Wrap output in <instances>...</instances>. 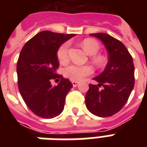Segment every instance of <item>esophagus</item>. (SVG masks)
<instances>
[{"label":"esophagus","instance_id":"1","mask_svg":"<svg viewBox=\"0 0 147 147\" xmlns=\"http://www.w3.org/2000/svg\"><path fill=\"white\" fill-rule=\"evenodd\" d=\"M71 83H72V86L74 87H76V86H77L80 84V82H78V81H71Z\"/></svg>","mask_w":147,"mask_h":147}]
</instances>
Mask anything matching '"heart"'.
<instances>
[{
	"label": "heart",
	"instance_id": "1",
	"mask_svg": "<svg viewBox=\"0 0 147 147\" xmlns=\"http://www.w3.org/2000/svg\"><path fill=\"white\" fill-rule=\"evenodd\" d=\"M68 47L69 44L65 42L58 49L57 55L61 63H65L68 60ZM82 47L88 54L94 55L98 52L100 45L94 39L86 38L82 42ZM92 60L98 65H102L105 62V58L101 55H94ZM92 73L93 68L89 65L80 66L76 64H71L64 69V76L74 81H80L84 77L88 76Z\"/></svg>",
	"mask_w": 147,
	"mask_h": 147
}]
</instances>
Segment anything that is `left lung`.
Returning <instances> with one entry per match:
<instances>
[{"instance_id":"8db88e82","label":"left lung","mask_w":147,"mask_h":147,"mask_svg":"<svg viewBox=\"0 0 147 147\" xmlns=\"http://www.w3.org/2000/svg\"><path fill=\"white\" fill-rule=\"evenodd\" d=\"M100 39L108 51L109 61L105 70L94 80L98 84H90L85 97L87 109L100 117H111L126 104L135 85V67L132 57L122 42L108 34H90ZM102 86V89L100 87Z\"/></svg>"}]
</instances>
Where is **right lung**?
Returning a JSON list of instances; mask_svg holds the SVG:
<instances>
[{"mask_svg": "<svg viewBox=\"0 0 147 147\" xmlns=\"http://www.w3.org/2000/svg\"><path fill=\"white\" fill-rule=\"evenodd\" d=\"M75 34L54 33L44 30L24 45L17 61L18 86L27 107L38 117L52 119L59 116L72 84L57 73L59 67L57 50ZM61 78L57 86L51 80Z\"/></svg>", "mask_w": 147, "mask_h": 147, "instance_id": "add662e5", "label": "right lung"}]
</instances>
